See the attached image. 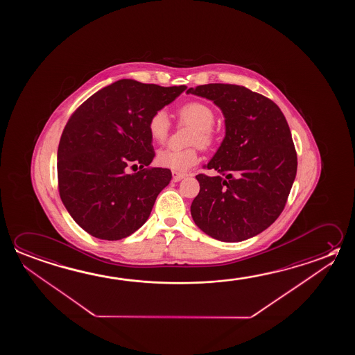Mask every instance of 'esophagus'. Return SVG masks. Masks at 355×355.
Listing matches in <instances>:
<instances>
[{
    "label": "esophagus",
    "mask_w": 355,
    "mask_h": 355,
    "mask_svg": "<svg viewBox=\"0 0 355 355\" xmlns=\"http://www.w3.org/2000/svg\"><path fill=\"white\" fill-rule=\"evenodd\" d=\"M172 177H173L175 182H180L183 178H186L187 175L186 173H180V172H172Z\"/></svg>",
    "instance_id": "34e87169"
}]
</instances>
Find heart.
<instances>
[{
  "instance_id": "heart-1",
  "label": "heart",
  "mask_w": 355,
  "mask_h": 355,
  "mask_svg": "<svg viewBox=\"0 0 355 355\" xmlns=\"http://www.w3.org/2000/svg\"><path fill=\"white\" fill-rule=\"evenodd\" d=\"M180 121L192 126V134L189 139L191 145L208 147L213 142V125L214 112L208 105L193 101L182 106L178 110ZM147 128L152 140L158 145H163L169 134V119L164 110H157L152 114L147 122ZM157 163L163 168H168L173 172H187L194 167L199 161L196 148L175 150L164 148L157 153Z\"/></svg>"
}]
</instances>
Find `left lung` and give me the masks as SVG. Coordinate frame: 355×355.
<instances>
[{
  "instance_id": "8db88e82",
  "label": "left lung",
  "mask_w": 355,
  "mask_h": 355,
  "mask_svg": "<svg viewBox=\"0 0 355 355\" xmlns=\"http://www.w3.org/2000/svg\"><path fill=\"white\" fill-rule=\"evenodd\" d=\"M187 94L211 100L225 119V137L205 166L220 175L196 177L193 220L220 241L252 238L279 218L296 177L288 123L272 100L248 87L207 84Z\"/></svg>"
}]
</instances>
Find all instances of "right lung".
<instances>
[{
    "label": "right lung",
    "mask_w": 355,
    "mask_h": 355,
    "mask_svg": "<svg viewBox=\"0 0 355 355\" xmlns=\"http://www.w3.org/2000/svg\"><path fill=\"white\" fill-rule=\"evenodd\" d=\"M186 89L121 79L92 95L71 115L59 142V194L87 233L120 240L148 219L172 173L145 168L155 157L147 122ZM139 164V173H127Z\"/></svg>",
    "instance_id": "1"
}]
</instances>
